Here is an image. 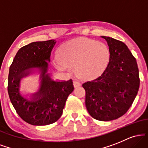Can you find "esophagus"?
I'll return each mask as SVG.
<instances>
[{
    "instance_id": "esophagus-1",
    "label": "esophagus",
    "mask_w": 148,
    "mask_h": 148,
    "mask_svg": "<svg viewBox=\"0 0 148 148\" xmlns=\"http://www.w3.org/2000/svg\"><path fill=\"white\" fill-rule=\"evenodd\" d=\"M73 85H74V88H78L81 86V83H79V81H74V82H73Z\"/></svg>"
}]
</instances>
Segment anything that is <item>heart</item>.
Instances as JSON below:
<instances>
[{
    "mask_svg": "<svg viewBox=\"0 0 148 148\" xmlns=\"http://www.w3.org/2000/svg\"><path fill=\"white\" fill-rule=\"evenodd\" d=\"M109 59L110 52L106 45L92 40L79 39L60 47L54 64L60 71L75 67L79 77L91 79L103 72Z\"/></svg>",
    "mask_w": 148,
    "mask_h": 148,
    "instance_id": "obj_1",
    "label": "heart"
}]
</instances>
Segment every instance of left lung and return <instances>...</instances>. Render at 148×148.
Masks as SVG:
<instances>
[{
	"label": "left lung",
	"instance_id": "1",
	"mask_svg": "<svg viewBox=\"0 0 148 148\" xmlns=\"http://www.w3.org/2000/svg\"><path fill=\"white\" fill-rule=\"evenodd\" d=\"M109 47L110 59L101 76L82 85L89 114L111 121L127 113L138 93L140 79L136 58L123 42L101 36Z\"/></svg>",
	"mask_w": 148,
	"mask_h": 148
}]
</instances>
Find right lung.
Wrapping results in <instances>:
<instances>
[{
  "label": "right lung",
  "instance_id": "obj_1",
  "mask_svg": "<svg viewBox=\"0 0 148 148\" xmlns=\"http://www.w3.org/2000/svg\"><path fill=\"white\" fill-rule=\"evenodd\" d=\"M56 40L32 42L21 47L10 67L8 90L10 101L16 113L27 123L36 126L56 122L62 115L69 95L74 90L72 80L55 81L48 71L51 52ZM37 68L40 72V88L30 100L21 96L20 81Z\"/></svg>",
  "mask_w": 148,
  "mask_h": 148
}]
</instances>
